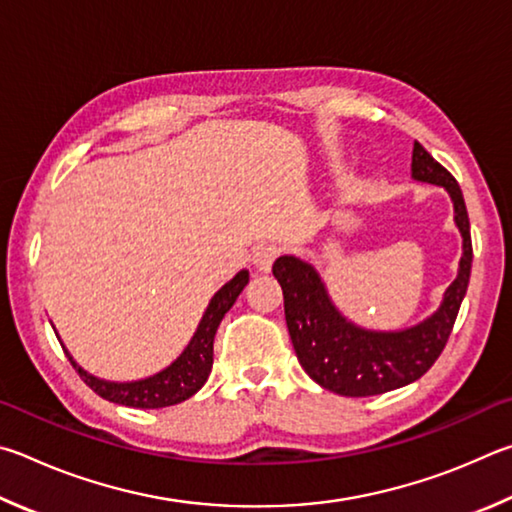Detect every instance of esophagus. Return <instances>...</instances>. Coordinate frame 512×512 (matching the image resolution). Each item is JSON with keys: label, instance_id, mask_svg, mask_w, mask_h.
Masks as SVG:
<instances>
[{"label": "esophagus", "instance_id": "esophagus-1", "mask_svg": "<svg viewBox=\"0 0 512 512\" xmlns=\"http://www.w3.org/2000/svg\"><path fill=\"white\" fill-rule=\"evenodd\" d=\"M281 254V249L276 245H258L254 247V254H251V263L256 265L258 272H270L272 263L276 261V256Z\"/></svg>", "mask_w": 512, "mask_h": 512}]
</instances>
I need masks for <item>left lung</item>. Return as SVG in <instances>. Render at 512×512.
I'll return each mask as SVG.
<instances>
[{"label":"left lung","instance_id":"obj_1","mask_svg":"<svg viewBox=\"0 0 512 512\" xmlns=\"http://www.w3.org/2000/svg\"><path fill=\"white\" fill-rule=\"evenodd\" d=\"M411 175L420 182L445 186L454 202V220L463 236V256L456 281L432 317L400 333H373L353 326L330 303L312 265L294 256L276 258L272 272L283 288L285 321L294 353L312 380L348 398H366L405 387L432 369L452 335L456 315L470 283L472 238L461 186L447 168L414 143Z\"/></svg>","mask_w":512,"mask_h":512}]
</instances>
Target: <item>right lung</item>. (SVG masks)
Listing matches in <instances>:
<instances>
[{
  "instance_id": "add662e5",
  "label": "right lung",
  "mask_w": 512,
  "mask_h": 512,
  "mask_svg": "<svg viewBox=\"0 0 512 512\" xmlns=\"http://www.w3.org/2000/svg\"><path fill=\"white\" fill-rule=\"evenodd\" d=\"M249 281V272L242 270L233 279L222 285V288L213 294V299L206 308L204 317L197 326L191 344L184 348V353L177 360L157 375L137 382H105L98 380L94 375L80 369V366L71 360L69 362L78 371L80 378L89 389L98 396L116 402V405L134 407V409H161L177 405L191 398L193 393L204 387L206 378H209L211 366H213V337L218 330L222 317L227 315L229 308L236 303L238 294L242 292Z\"/></svg>"
}]
</instances>
